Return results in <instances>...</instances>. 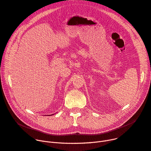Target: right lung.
<instances>
[{
	"instance_id": "add662e5",
	"label": "right lung",
	"mask_w": 151,
	"mask_h": 151,
	"mask_svg": "<svg viewBox=\"0 0 151 151\" xmlns=\"http://www.w3.org/2000/svg\"><path fill=\"white\" fill-rule=\"evenodd\" d=\"M51 115H52V114H51Z\"/></svg>"
}]
</instances>
